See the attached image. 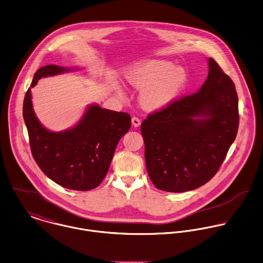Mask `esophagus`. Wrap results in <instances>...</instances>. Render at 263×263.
Instances as JSON below:
<instances>
[{"instance_id":"obj_1","label":"esophagus","mask_w":263,"mask_h":263,"mask_svg":"<svg viewBox=\"0 0 263 263\" xmlns=\"http://www.w3.org/2000/svg\"><path fill=\"white\" fill-rule=\"evenodd\" d=\"M140 124H141V121L139 118H137V117L132 118V125L134 127H138V126H140Z\"/></svg>"}]
</instances>
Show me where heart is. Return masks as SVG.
<instances>
[{
  "instance_id": "b5f03b06",
  "label": "heart",
  "mask_w": 263,
  "mask_h": 263,
  "mask_svg": "<svg viewBox=\"0 0 263 263\" xmlns=\"http://www.w3.org/2000/svg\"><path fill=\"white\" fill-rule=\"evenodd\" d=\"M186 71L174 67L167 60L154 59L145 61L130 70L127 83L138 90L140 103L146 110H159L170 105L186 83Z\"/></svg>"
}]
</instances>
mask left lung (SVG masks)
Returning a JSON list of instances; mask_svg holds the SVG:
<instances>
[{
    "mask_svg": "<svg viewBox=\"0 0 263 263\" xmlns=\"http://www.w3.org/2000/svg\"><path fill=\"white\" fill-rule=\"evenodd\" d=\"M202 88L154 111L141 124L148 176L170 193L196 190L219 170L236 139L239 100L232 79L209 58Z\"/></svg>",
    "mask_w": 263,
    "mask_h": 263,
    "instance_id": "left-lung-1",
    "label": "left lung"
}]
</instances>
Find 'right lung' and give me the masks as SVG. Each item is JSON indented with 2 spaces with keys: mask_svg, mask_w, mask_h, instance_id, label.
<instances>
[{
  "mask_svg": "<svg viewBox=\"0 0 263 263\" xmlns=\"http://www.w3.org/2000/svg\"><path fill=\"white\" fill-rule=\"evenodd\" d=\"M67 70L54 64L36 70L24 96L23 119L31 155L44 174L62 187L86 192L104 179L118 142L131 127V117L91 105L72 129L51 132L44 128L33 112L30 89L41 78Z\"/></svg>",
  "mask_w": 263,
  "mask_h": 263,
  "instance_id": "right-lung-1",
  "label": "right lung"
}]
</instances>
